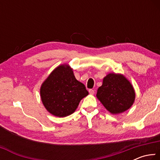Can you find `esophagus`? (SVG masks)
<instances>
[{"instance_id": "obj_1", "label": "esophagus", "mask_w": 160, "mask_h": 160, "mask_svg": "<svg viewBox=\"0 0 160 160\" xmlns=\"http://www.w3.org/2000/svg\"><path fill=\"white\" fill-rule=\"evenodd\" d=\"M89 93L90 94H94V90H92V89H90V90H89Z\"/></svg>"}]
</instances>
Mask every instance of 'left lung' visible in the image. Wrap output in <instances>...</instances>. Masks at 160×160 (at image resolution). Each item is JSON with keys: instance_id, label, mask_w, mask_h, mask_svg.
<instances>
[{"instance_id": "1", "label": "left lung", "mask_w": 160, "mask_h": 160, "mask_svg": "<svg viewBox=\"0 0 160 160\" xmlns=\"http://www.w3.org/2000/svg\"><path fill=\"white\" fill-rule=\"evenodd\" d=\"M135 91L131 82L121 74L109 73L97 90V97L113 114L122 113L133 104Z\"/></svg>"}]
</instances>
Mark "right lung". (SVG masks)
I'll return each instance as SVG.
<instances>
[{"mask_svg":"<svg viewBox=\"0 0 160 160\" xmlns=\"http://www.w3.org/2000/svg\"><path fill=\"white\" fill-rule=\"evenodd\" d=\"M42 101L48 112L58 117L73 113L88 91L75 78L69 66L62 65L53 70L40 90Z\"/></svg>","mask_w":160,"mask_h":160,"instance_id":"right-lung-1","label":"right lung"}]
</instances>
